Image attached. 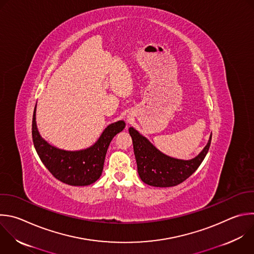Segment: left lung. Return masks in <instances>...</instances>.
Returning <instances> with one entry per match:
<instances>
[{"label":"left lung","mask_w":254,"mask_h":254,"mask_svg":"<svg viewBox=\"0 0 254 254\" xmlns=\"http://www.w3.org/2000/svg\"><path fill=\"white\" fill-rule=\"evenodd\" d=\"M133 151L140 180L152 187H176L189 179L204 159L211 142L210 138L202 151L190 160H182L167 156L156 149L133 127H129Z\"/></svg>","instance_id":"obj_1"}]
</instances>
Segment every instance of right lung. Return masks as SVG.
<instances>
[{"label":"right lung","mask_w":254,"mask_h":254,"mask_svg":"<svg viewBox=\"0 0 254 254\" xmlns=\"http://www.w3.org/2000/svg\"><path fill=\"white\" fill-rule=\"evenodd\" d=\"M123 121L110 125L99 140L91 147L66 151L52 146L44 140L36 125V107L32 122V136L37 153L49 172L59 181L69 186H89L100 179L108 147L114 136L125 128Z\"/></svg>","instance_id":"1"}]
</instances>
